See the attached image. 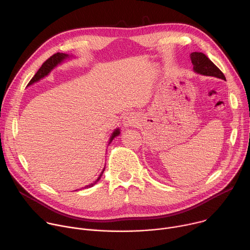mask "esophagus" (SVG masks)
Instances as JSON below:
<instances>
[{
    "label": "esophagus",
    "mask_w": 250,
    "mask_h": 250,
    "mask_svg": "<svg viewBox=\"0 0 250 250\" xmlns=\"http://www.w3.org/2000/svg\"><path fill=\"white\" fill-rule=\"evenodd\" d=\"M138 122V117L135 115L134 112L130 111L125 113V116L123 120V124L125 126H130V125H134Z\"/></svg>",
    "instance_id": "1"
}]
</instances>
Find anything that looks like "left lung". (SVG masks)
Listing matches in <instances>:
<instances>
[{
  "label": "left lung",
  "mask_w": 250,
  "mask_h": 250,
  "mask_svg": "<svg viewBox=\"0 0 250 250\" xmlns=\"http://www.w3.org/2000/svg\"><path fill=\"white\" fill-rule=\"evenodd\" d=\"M190 59L193 64L194 72L200 75L210 76L225 80L223 73L203 53H191Z\"/></svg>",
  "instance_id": "left-lung-1"
}]
</instances>
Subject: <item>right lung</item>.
Listing matches in <instances>:
<instances>
[{
	"label": "right lung",
	"instance_id": "1",
	"mask_svg": "<svg viewBox=\"0 0 250 250\" xmlns=\"http://www.w3.org/2000/svg\"><path fill=\"white\" fill-rule=\"evenodd\" d=\"M65 58H67V55H65V54H62V53L54 54L52 57H50L46 62H44L42 64V66L40 67L39 71L36 73V75H35V76L33 77V79L30 81L29 84H32V83L38 82L39 80L42 79L44 76H47V75L52 71V69H54V67H55L58 63H60V62H61L63 59H65ZM119 134H120V129H116L115 131H113L112 134H111V137H110V140H109V144H110V142H111L113 139H115L116 137H118ZM104 168L103 169L102 173L100 174V176L98 177V179L95 181V183L90 184L89 186L84 187V188H92L93 186H95V185L98 183V181L100 180L102 174L104 173Z\"/></svg>",
	"mask_w": 250,
	"mask_h": 250
}]
</instances>
